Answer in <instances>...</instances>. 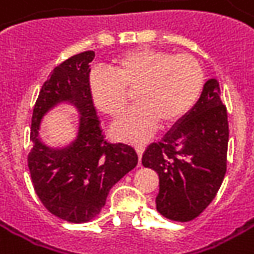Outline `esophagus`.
<instances>
[{"label":"esophagus","instance_id":"obj_1","mask_svg":"<svg viewBox=\"0 0 254 254\" xmlns=\"http://www.w3.org/2000/svg\"><path fill=\"white\" fill-rule=\"evenodd\" d=\"M135 149H136V153H137V156H139V162H140V159H142V154H143V152H144V146L143 144H136Z\"/></svg>","mask_w":254,"mask_h":254}]
</instances>
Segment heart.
<instances>
[{
  "instance_id": "b5f03b06",
  "label": "heart",
  "mask_w": 254,
  "mask_h": 254,
  "mask_svg": "<svg viewBox=\"0 0 254 254\" xmlns=\"http://www.w3.org/2000/svg\"><path fill=\"white\" fill-rule=\"evenodd\" d=\"M108 71H94L90 95L94 105L111 118L125 110L127 90H135V108L115 121L111 135L117 140L139 143L154 135L162 121L171 127L197 104L205 74L195 57L152 48L130 49L119 55Z\"/></svg>"
}]
</instances>
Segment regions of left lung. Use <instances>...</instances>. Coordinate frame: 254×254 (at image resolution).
<instances>
[{
  "mask_svg": "<svg viewBox=\"0 0 254 254\" xmlns=\"http://www.w3.org/2000/svg\"><path fill=\"white\" fill-rule=\"evenodd\" d=\"M228 140L226 107L212 77L192 110L142 157L144 167L159 174L156 209L163 216L187 222L211 204L226 173Z\"/></svg>",
  "mask_w": 254,
  "mask_h": 254,
  "instance_id": "8db88e82",
  "label": "left lung"
}]
</instances>
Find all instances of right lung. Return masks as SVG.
I'll use <instances>...</instances> for the list:
<instances>
[{"mask_svg": "<svg viewBox=\"0 0 254 254\" xmlns=\"http://www.w3.org/2000/svg\"><path fill=\"white\" fill-rule=\"evenodd\" d=\"M92 50L78 53L53 68L40 88L32 115V150L28 156L33 188L57 218L81 223L107 202L110 190L137 164L132 146L108 143L90 95ZM79 112L76 136L64 146H50L40 137L41 121L60 105Z\"/></svg>", "mask_w": 254, "mask_h": 254, "instance_id": "1", "label": "right lung"}]
</instances>
